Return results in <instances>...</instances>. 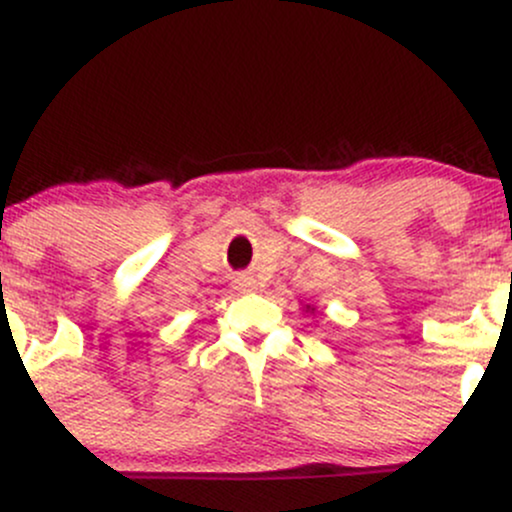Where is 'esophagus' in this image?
<instances>
[{
	"mask_svg": "<svg viewBox=\"0 0 512 512\" xmlns=\"http://www.w3.org/2000/svg\"><path fill=\"white\" fill-rule=\"evenodd\" d=\"M236 289L240 291H255L257 289V281L252 276H238L236 279Z\"/></svg>",
	"mask_w": 512,
	"mask_h": 512,
	"instance_id": "obj_1",
	"label": "esophagus"
}]
</instances>
